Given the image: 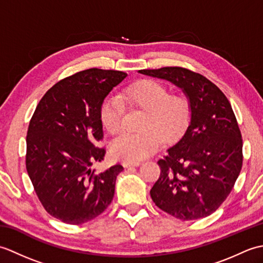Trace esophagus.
Masks as SVG:
<instances>
[{"label": "esophagus", "mask_w": 263, "mask_h": 263, "mask_svg": "<svg viewBox=\"0 0 263 263\" xmlns=\"http://www.w3.org/2000/svg\"><path fill=\"white\" fill-rule=\"evenodd\" d=\"M141 163H131V161H123L122 165L124 168H128V167H138L140 166Z\"/></svg>", "instance_id": "obj_1"}]
</instances>
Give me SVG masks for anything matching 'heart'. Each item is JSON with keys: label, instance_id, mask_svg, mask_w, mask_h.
<instances>
[{"label": "heart", "instance_id": "1", "mask_svg": "<svg viewBox=\"0 0 263 263\" xmlns=\"http://www.w3.org/2000/svg\"><path fill=\"white\" fill-rule=\"evenodd\" d=\"M123 99L147 111L140 135L125 133L110 144V154L116 159L139 163L163 146L164 138L172 141L185 128L191 116V105L181 95H170L163 83L140 80L126 89ZM124 107L119 98L109 96L100 106L99 116L104 127L111 135L123 130Z\"/></svg>", "mask_w": 263, "mask_h": 263}]
</instances>
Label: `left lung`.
I'll use <instances>...</instances> for the list:
<instances>
[{
    "label": "left lung",
    "mask_w": 263,
    "mask_h": 263,
    "mask_svg": "<svg viewBox=\"0 0 263 263\" xmlns=\"http://www.w3.org/2000/svg\"><path fill=\"white\" fill-rule=\"evenodd\" d=\"M138 72L170 81L191 105L184 136L158 161L161 173L150 190L153 201L181 220L211 215L231 193L243 163L242 136L230 102L210 80L187 69Z\"/></svg>",
    "instance_id": "1"
}]
</instances>
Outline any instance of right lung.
Returning <instances> with one entry per match:
<instances>
[{"mask_svg":"<svg viewBox=\"0 0 263 263\" xmlns=\"http://www.w3.org/2000/svg\"><path fill=\"white\" fill-rule=\"evenodd\" d=\"M126 73L89 69L61 80L44 95L27 132L26 167L49 215L70 225L93 219L110 204L121 165L97 172L105 149L99 110Z\"/></svg>","mask_w":263,"mask_h":263,"instance_id":"obj_1","label":"right lung"}]
</instances>
